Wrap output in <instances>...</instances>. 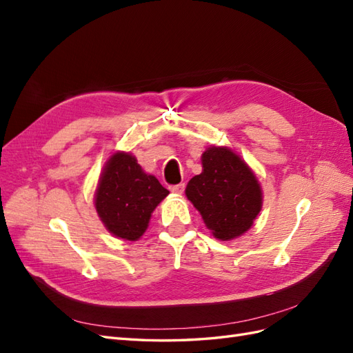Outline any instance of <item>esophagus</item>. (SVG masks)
Instances as JSON below:
<instances>
[{
    "mask_svg": "<svg viewBox=\"0 0 353 353\" xmlns=\"http://www.w3.org/2000/svg\"><path fill=\"white\" fill-rule=\"evenodd\" d=\"M184 190H185V184H178V185L170 187V191H172V193H175V194H178V196L183 194Z\"/></svg>",
    "mask_w": 353,
    "mask_h": 353,
    "instance_id": "obj_1",
    "label": "esophagus"
}]
</instances>
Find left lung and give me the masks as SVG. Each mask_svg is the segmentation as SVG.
Masks as SVG:
<instances>
[{"label": "left lung", "mask_w": 353, "mask_h": 353, "mask_svg": "<svg viewBox=\"0 0 353 353\" xmlns=\"http://www.w3.org/2000/svg\"><path fill=\"white\" fill-rule=\"evenodd\" d=\"M201 174L188 181L187 199L221 241L248 232L262 210L263 193L253 169L230 147L210 145L201 154Z\"/></svg>", "instance_id": "1"}]
</instances>
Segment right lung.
Returning a JSON list of instances; mask_svg holds the SVG:
<instances>
[{"label":"right lung","mask_w":353,"mask_h":353,"mask_svg":"<svg viewBox=\"0 0 353 353\" xmlns=\"http://www.w3.org/2000/svg\"><path fill=\"white\" fill-rule=\"evenodd\" d=\"M169 191L147 174L130 152H114L103 166L94 206L112 236L137 241L148 228L152 213Z\"/></svg>","instance_id":"right-lung-1"}]
</instances>
